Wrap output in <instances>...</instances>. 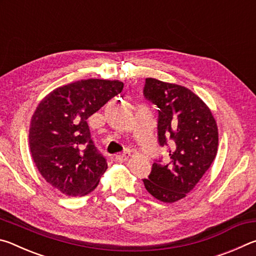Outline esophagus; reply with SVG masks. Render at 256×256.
Returning a JSON list of instances; mask_svg holds the SVG:
<instances>
[{
  "label": "esophagus",
  "mask_w": 256,
  "mask_h": 256,
  "mask_svg": "<svg viewBox=\"0 0 256 256\" xmlns=\"http://www.w3.org/2000/svg\"><path fill=\"white\" fill-rule=\"evenodd\" d=\"M128 157H130V152L128 151H124L123 154H116L115 156V160L118 162H126V160L128 159Z\"/></svg>",
  "instance_id": "34e87169"
}]
</instances>
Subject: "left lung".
<instances>
[{
	"instance_id": "8db88e82",
	"label": "left lung",
	"mask_w": 256,
	"mask_h": 256,
	"mask_svg": "<svg viewBox=\"0 0 256 256\" xmlns=\"http://www.w3.org/2000/svg\"><path fill=\"white\" fill-rule=\"evenodd\" d=\"M144 96L158 108V142L170 162L154 160L144 186L172 203L185 198L209 170L218 149V128L208 106L190 89L146 78Z\"/></svg>"
}]
</instances>
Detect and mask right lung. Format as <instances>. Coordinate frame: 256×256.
I'll use <instances>...</instances> for the list:
<instances>
[{
  "label": "right lung",
  "mask_w": 256,
  "mask_h": 256,
  "mask_svg": "<svg viewBox=\"0 0 256 256\" xmlns=\"http://www.w3.org/2000/svg\"><path fill=\"white\" fill-rule=\"evenodd\" d=\"M123 86L118 80H80L53 90L40 102L30 123V152L53 188L70 196H86L97 188L107 162L86 120Z\"/></svg>",
  "instance_id": "obj_1"
}]
</instances>
